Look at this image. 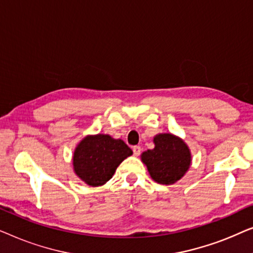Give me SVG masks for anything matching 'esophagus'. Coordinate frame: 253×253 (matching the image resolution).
<instances>
[{
	"label": "esophagus",
	"mask_w": 253,
	"mask_h": 253,
	"mask_svg": "<svg viewBox=\"0 0 253 253\" xmlns=\"http://www.w3.org/2000/svg\"><path fill=\"white\" fill-rule=\"evenodd\" d=\"M132 151H133V155H134V157H138V155L140 154L141 148H140V146H133V147H132Z\"/></svg>",
	"instance_id": "34e87169"
}]
</instances>
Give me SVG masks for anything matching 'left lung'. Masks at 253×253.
<instances>
[{
    "instance_id": "8db88e82",
    "label": "left lung",
    "mask_w": 253,
    "mask_h": 253,
    "mask_svg": "<svg viewBox=\"0 0 253 253\" xmlns=\"http://www.w3.org/2000/svg\"><path fill=\"white\" fill-rule=\"evenodd\" d=\"M154 148L141 154L151 177L160 184H174L181 179L191 165V153L184 141L171 133L154 137Z\"/></svg>"
}]
</instances>
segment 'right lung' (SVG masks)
Segmentation results:
<instances>
[{
    "label": "right lung",
    "instance_id": "add662e5",
    "mask_svg": "<svg viewBox=\"0 0 253 253\" xmlns=\"http://www.w3.org/2000/svg\"><path fill=\"white\" fill-rule=\"evenodd\" d=\"M132 151L122 139L109 134L87 136L76 147L74 170L87 185H103L113 177L116 168Z\"/></svg>",
    "mask_w": 253,
    "mask_h": 253
}]
</instances>
